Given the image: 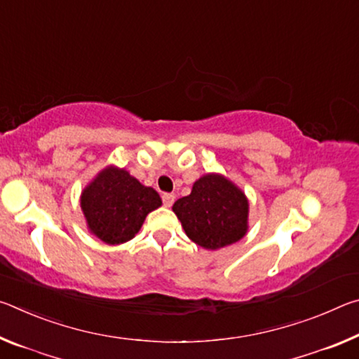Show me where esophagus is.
Masks as SVG:
<instances>
[{
    "label": "esophagus",
    "instance_id": "esophagus-1",
    "mask_svg": "<svg viewBox=\"0 0 359 359\" xmlns=\"http://www.w3.org/2000/svg\"><path fill=\"white\" fill-rule=\"evenodd\" d=\"M174 201H175V196L172 193H165L163 194V204L166 205V208H171V205L174 204Z\"/></svg>",
    "mask_w": 359,
    "mask_h": 359
}]
</instances>
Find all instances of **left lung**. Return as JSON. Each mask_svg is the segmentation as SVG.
Masks as SVG:
<instances>
[{
  "instance_id": "left-lung-1",
  "label": "left lung",
  "mask_w": 359,
  "mask_h": 359,
  "mask_svg": "<svg viewBox=\"0 0 359 359\" xmlns=\"http://www.w3.org/2000/svg\"><path fill=\"white\" fill-rule=\"evenodd\" d=\"M248 198L223 174H204L172 210L194 244L218 250L239 242L248 231Z\"/></svg>"
}]
</instances>
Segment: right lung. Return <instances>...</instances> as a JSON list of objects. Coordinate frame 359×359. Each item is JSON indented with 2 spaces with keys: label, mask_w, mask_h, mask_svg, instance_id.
<instances>
[{
  "label": "right lung",
  "mask_w": 359,
  "mask_h": 359,
  "mask_svg": "<svg viewBox=\"0 0 359 359\" xmlns=\"http://www.w3.org/2000/svg\"><path fill=\"white\" fill-rule=\"evenodd\" d=\"M160 205L161 198L154 188L115 165L102 168L81 193L87 229L109 245L131 241L145 217Z\"/></svg>",
  "instance_id": "add662e5"
}]
</instances>
